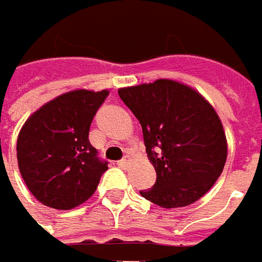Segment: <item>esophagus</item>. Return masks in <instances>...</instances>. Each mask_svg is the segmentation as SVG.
<instances>
[{"label": "esophagus", "instance_id": "1", "mask_svg": "<svg viewBox=\"0 0 262 262\" xmlns=\"http://www.w3.org/2000/svg\"><path fill=\"white\" fill-rule=\"evenodd\" d=\"M127 163H129V158H123V159H120V161L117 162V165H119L120 168H126Z\"/></svg>", "mask_w": 262, "mask_h": 262}]
</instances>
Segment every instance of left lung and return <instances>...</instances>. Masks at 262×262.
Masks as SVG:
<instances>
[{"label":"left lung","mask_w":262,"mask_h":262,"mask_svg":"<svg viewBox=\"0 0 262 262\" xmlns=\"http://www.w3.org/2000/svg\"><path fill=\"white\" fill-rule=\"evenodd\" d=\"M119 96L140 122L156 170L155 185L140 195L162 208L202 198L227 161V138L212 106L191 87L165 79L120 89Z\"/></svg>","instance_id":"left-lung-1"}]
</instances>
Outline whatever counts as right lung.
<instances>
[{"mask_svg":"<svg viewBox=\"0 0 262 262\" xmlns=\"http://www.w3.org/2000/svg\"><path fill=\"white\" fill-rule=\"evenodd\" d=\"M108 92L74 90L38 108L17 140L18 168L41 204L67 211L96 191L107 161L89 140L90 124Z\"/></svg>","mask_w":262,"mask_h":262,"instance_id":"right-lung-1","label":"right lung"}]
</instances>
